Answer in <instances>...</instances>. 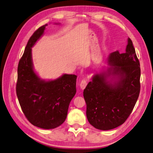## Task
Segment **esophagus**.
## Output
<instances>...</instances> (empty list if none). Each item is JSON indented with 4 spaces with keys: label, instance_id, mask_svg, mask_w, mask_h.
<instances>
[{
    "label": "esophagus",
    "instance_id": "esophagus-1",
    "mask_svg": "<svg viewBox=\"0 0 153 153\" xmlns=\"http://www.w3.org/2000/svg\"><path fill=\"white\" fill-rule=\"evenodd\" d=\"M87 85V81L86 79L82 80L80 83V87L81 90H84Z\"/></svg>",
    "mask_w": 153,
    "mask_h": 153
}]
</instances>
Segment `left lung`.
I'll return each mask as SVG.
<instances>
[{
	"label": "left lung",
	"instance_id": "obj_1",
	"mask_svg": "<svg viewBox=\"0 0 153 153\" xmlns=\"http://www.w3.org/2000/svg\"><path fill=\"white\" fill-rule=\"evenodd\" d=\"M109 67L95 74L84 90L86 116L95 128L109 130L123 124L140 93V63L130 38L125 53H111Z\"/></svg>",
	"mask_w": 153,
	"mask_h": 153
}]
</instances>
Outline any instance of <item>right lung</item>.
<instances>
[{"mask_svg":"<svg viewBox=\"0 0 153 153\" xmlns=\"http://www.w3.org/2000/svg\"><path fill=\"white\" fill-rule=\"evenodd\" d=\"M48 24L39 27L29 39L18 67L16 95L23 112L30 123L53 129L65 121L68 106L76 93L74 74H64L54 80L41 79L34 71L32 48L44 34Z\"/></svg>","mask_w":153,"mask_h":153,"instance_id":"obj_1","label":"right lung"}]
</instances>
